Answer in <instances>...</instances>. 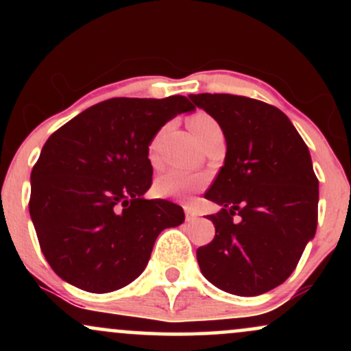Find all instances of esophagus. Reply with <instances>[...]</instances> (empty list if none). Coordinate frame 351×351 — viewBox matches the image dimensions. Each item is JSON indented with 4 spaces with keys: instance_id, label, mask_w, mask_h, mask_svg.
Returning <instances> with one entry per match:
<instances>
[{
    "instance_id": "1",
    "label": "esophagus",
    "mask_w": 351,
    "mask_h": 351,
    "mask_svg": "<svg viewBox=\"0 0 351 351\" xmlns=\"http://www.w3.org/2000/svg\"><path fill=\"white\" fill-rule=\"evenodd\" d=\"M184 217H186L188 223H191V221H195L196 217H198V215H196V211H193L191 208H184Z\"/></svg>"
}]
</instances>
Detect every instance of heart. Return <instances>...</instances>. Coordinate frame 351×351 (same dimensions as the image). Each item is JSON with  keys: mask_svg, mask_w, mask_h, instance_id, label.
<instances>
[{"mask_svg": "<svg viewBox=\"0 0 351 351\" xmlns=\"http://www.w3.org/2000/svg\"><path fill=\"white\" fill-rule=\"evenodd\" d=\"M188 125L201 143L211 134L221 130L219 123L211 115L204 114V112H198V114L193 115L188 120ZM156 140H158V136L150 143V150H148L152 162L156 160ZM204 184H206L204 176L193 175V173L181 170H170L155 180V193L162 196V198H186L191 193L203 188Z\"/></svg>", "mask_w": 351, "mask_h": 351, "instance_id": "b5f03b06", "label": "heart"}]
</instances>
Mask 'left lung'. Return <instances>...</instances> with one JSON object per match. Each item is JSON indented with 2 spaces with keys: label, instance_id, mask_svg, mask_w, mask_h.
Listing matches in <instances>:
<instances>
[{
  "label": "left lung",
  "instance_id": "obj_1",
  "mask_svg": "<svg viewBox=\"0 0 351 351\" xmlns=\"http://www.w3.org/2000/svg\"><path fill=\"white\" fill-rule=\"evenodd\" d=\"M219 123L226 158L204 198L215 239L196 251L221 291L252 297L287 280L317 231L318 180L307 145L284 112L231 94L189 95Z\"/></svg>",
  "mask_w": 351,
  "mask_h": 351
}]
</instances>
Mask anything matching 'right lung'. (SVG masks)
<instances>
[{"mask_svg":"<svg viewBox=\"0 0 351 351\" xmlns=\"http://www.w3.org/2000/svg\"><path fill=\"white\" fill-rule=\"evenodd\" d=\"M193 108L184 95L108 99L47 138L31 171L29 213L60 279L87 292L119 291L147 267L160 232L183 223L178 204L143 195L153 175L148 145Z\"/></svg>","mask_w":351,"mask_h":351,"instance_id":"add662e5","label":"right lung"}]
</instances>
